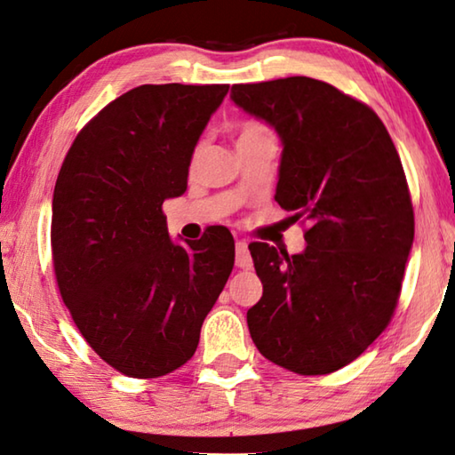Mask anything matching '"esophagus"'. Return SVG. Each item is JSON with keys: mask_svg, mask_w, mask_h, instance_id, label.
I'll list each match as a JSON object with an SVG mask.
<instances>
[{"mask_svg": "<svg viewBox=\"0 0 455 455\" xmlns=\"http://www.w3.org/2000/svg\"><path fill=\"white\" fill-rule=\"evenodd\" d=\"M235 264L240 267H251V256L245 240L235 242Z\"/></svg>", "mask_w": 455, "mask_h": 455, "instance_id": "1", "label": "esophagus"}]
</instances>
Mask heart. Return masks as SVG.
<instances>
[{"label":"heart","mask_w":455,"mask_h":455,"mask_svg":"<svg viewBox=\"0 0 455 455\" xmlns=\"http://www.w3.org/2000/svg\"><path fill=\"white\" fill-rule=\"evenodd\" d=\"M264 129L262 126H256V124H248V126H243L242 129V132H240V137L237 139H242V137H250V135H256V132H262Z\"/></svg>","instance_id":"heart-1"}]
</instances>
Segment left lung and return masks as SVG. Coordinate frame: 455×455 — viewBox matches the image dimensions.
<instances>
[{
	"label": "left lung",
	"mask_w": 455,
	"mask_h": 455,
	"mask_svg": "<svg viewBox=\"0 0 455 455\" xmlns=\"http://www.w3.org/2000/svg\"><path fill=\"white\" fill-rule=\"evenodd\" d=\"M229 99L276 131L274 199L310 223L300 254L250 245L264 284L248 310L251 340L292 373H332L397 307L415 228L397 148L367 104L315 78L235 84Z\"/></svg>",
	"instance_id": "8db88e82"
}]
</instances>
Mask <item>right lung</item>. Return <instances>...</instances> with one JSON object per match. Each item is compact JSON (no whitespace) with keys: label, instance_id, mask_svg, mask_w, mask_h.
<instances>
[{"label":"right lung","instance_id":"add662e5","mask_svg":"<svg viewBox=\"0 0 455 455\" xmlns=\"http://www.w3.org/2000/svg\"><path fill=\"white\" fill-rule=\"evenodd\" d=\"M228 84H143L107 104L74 139L52 199L60 294L94 353L123 375L188 363L234 267L213 228L171 240L163 201L183 196L193 151Z\"/></svg>","mask_w":455,"mask_h":455}]
</instances>
